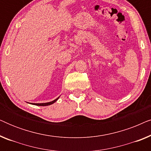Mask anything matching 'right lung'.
<instances>
[{
    "instance_id": "obj_1",
    "label": "right lung",
    "mask_w": 151,
    "mask_h": 151,
    "mask_svg": "<svg viewBox=\"0 0 151 151\" xmlns=\"http://www.w3.org/2000/svg\"><path fill=\"white\" fill-rule=\"evenodd\" d=\"M58 98H59V97L57 99H55V100L51 101V102H47V103H37V104H36V103H33L32 104L36 105V106H48V105H51V104H53V103H54V102H56V101L58 100Z\"/></svg>"
}]
</instances>
